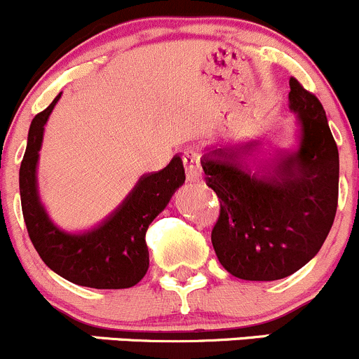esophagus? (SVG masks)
I'll return each instance as SVG.
<instances>
[{"label":"esophagus","instance_id":"esophagus-1","mask_svg":"<svg viewBox=\"0 0 359 359\" xmlns=\"http://www.w3.org/2000/svg\"><path fill=\"white\" fill-rule=\"evenodd\" d=\"M184 165H186V175L189 182H199L203 179L201 161H199V154L194 149H187L184 153Z\"/></svg>","mask_w":359,"mask_h":359}]
</instances>
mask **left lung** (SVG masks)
Instances as JSON below:
<instances>
[{
  "label": "left lung",
  "mask_w": 359,
  "mask_h": 359,
  "mask_svg": "<svg viewBox=\"0 0 359 359\" xmlns=\"http://www.w3.org/2000/svg\"><path fill=\"white\" fill-rule=\"evenodd\" d=\"M289 108L297 148L275 151L251 170L262 141L213 146L201 156L208 187L220 199L211 232L218 262L243 280H278L320 251L337 211L339 151L325 110L294 77Z\"/></svg>",
  "instance_id": "obj_1"
}]
</instances>
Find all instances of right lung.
I'll use <instances>...</instances> for the list:
<instances>
[{
    "instance_id": "right-lung-1",
    "label": "right lung",
    "mask_w": 359,
    "mask_h": 359,
    "mask_svg": "<svg viewBox=\"0 0 359 359\" xmlns=\"http://www.w3.org/2000/svg\"><path fill=\"white\" fill-rule=\"evenodd\" d=\"M62 93L34 116L27 149L20 165L22 213L41 259L72 284L93 289H127L137 284L149 266L146 230L165 210L186 180L179 154L160 172L146 173L118 208L100 225L84 232H67L51 220L37 189V161L44 126Z\"/></svg>"
}]
</instances>
